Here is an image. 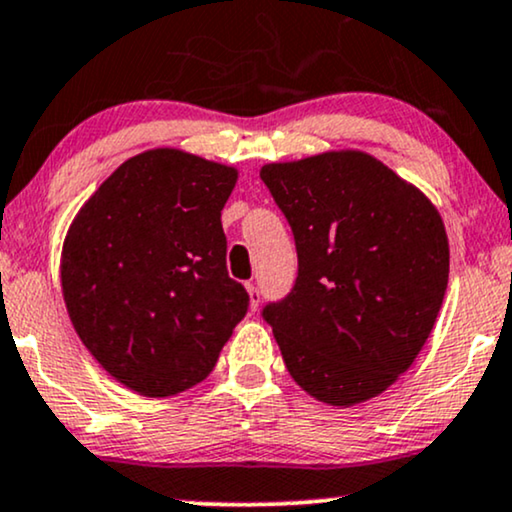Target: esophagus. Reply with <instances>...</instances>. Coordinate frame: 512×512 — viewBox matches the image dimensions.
I'll list each match as a JSON object with an SVG mask.
<instances>
[{"mask_svg": "<svg viewBox=\"0 0 512 512\" xmlns=\"http://www.w3.org/2000/svg\"><path fill=\"white\" fill-rule=\"evenodd\" d=\"M245 288H248V295H250V307L252 310H257V307H260V300H262L260 288H257L255 283H245Z\"/></svg>", "mask_w": 512, "mask_h": 512, "instance_id": "esophagus-1", "label": "esophagus"}]
</instances>
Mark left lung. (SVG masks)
<instances>
[{"instance_id":"1","label":"left lung","mask_w":512,"mask_h":512,"mask_svg":"<svg viewBox=\"0 0 512 512\" xmlns=\"http://www.w3.org/2000/svg\"><path fill=\"white\" fill-rule=\"evenodd\" d=\"M291 224L298 276L267 303L283 362L329 405L379 396L432 334L448 286V238L432 202L365 152L262 166Z\"/></svg>"}]
</instances>
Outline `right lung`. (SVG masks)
I'll return each mask as SVG.
<instances>
[{"label": "right lung", "instance_id": "add662e5", "mask_svg": "<svg viewBox=\"0 0 512 512\" xmlns=\"http://www.w3.org/2000/svg\"><path fill=\"white\" fill-rule=\"evenodd\" d=\"M238 171L181 150L123 162L73 219L61 291L73 329L147 398L193 389L217 365L250 295L226 272L221 209Z\"/></svg>", "mask_w": 512, "mask_h": 512}]
</instances>
